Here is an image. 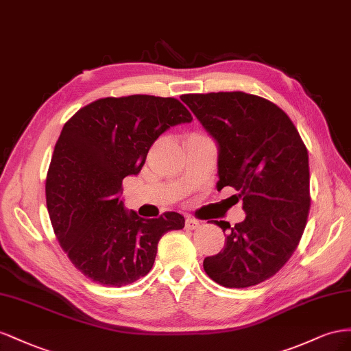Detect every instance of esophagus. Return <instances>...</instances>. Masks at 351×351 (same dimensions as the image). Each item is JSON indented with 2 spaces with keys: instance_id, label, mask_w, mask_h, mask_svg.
<instances>
[{
  "instance_id": "1",
  "label": "esophagus",
  "mask_w": 351,
  "mask_h": 351,
  "mask_svg": "<svg viewBox=\"0 0 351 351\" xmlns=\"http://www.w3.org/2000/svg\"><path fill=\"white\" fill-rule=\"evenodd\" d=\"M199 225H202V223H199V220H197L194 217H186L185 219V228L186 229H191V231H193V229L199 228Z\"/></svg>"
}]
</instances>
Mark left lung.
I'll return each instance as SVG.
<instances>
[{"mask_svg": "<svg viewBox=\"0 0 351 351\" xmlns=\"http://www.w3.org/2000/svg\"><path fill=\"white\" fill-rule=\"evenodd\" d=\"M182 101L219 145L217 189L232 186L245 219L226 229L223 250L203 266L226 288L253 287L279 272L300 243L310 210L307 148L297 128L266 98L241 91L186 94Z\"/></svg>", "mask_w": 351, "mask_h": 351, "instance_id": "obj_1", "label": "left lung"}]
</instances>
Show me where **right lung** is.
Returning <instances> with one entry per match:
<instances>
[{"label":"right lung","instance_id":"1","mask_svg":"<svg viewBox=\"0 0 351 351\" xmlns=\"http://www.w3.org/2000/svg\"><path fill=\"white\" fill-rule=\"evenodd\" d=\"M191 120L176 98L129 95L97 99L63 126L47 173V207L60 245L91 281H138L152 270L160 238L185 226L176 212L158 219L128 212L120 194L123 179L141 172L156 139Z\"/></svg>","mask_w":351,"mask_h":351}]
</instances>
